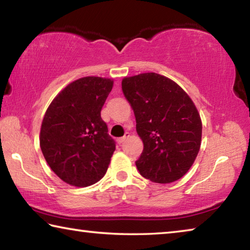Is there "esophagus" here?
Instances as JSON below:
<instances>
[{"instance_id":"34e87169","label":"esophagus","mask_w":250,"mask_h":250,"mask_svg":"<svg viewBox=\"0 0 250 250\" xmlns=\"http://www.w3.org/2000/svg\"><path fill=\"white\" fill-rule=\"evenodd\" d=\"M129 137H130V133H129V132H125L124 137L120 138V139H118V142H119L120 145H121V143H124V142H125V141L126 140V139H128Z\"/></svg>"}]
</instances>
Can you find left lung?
Wrapping results in <instances>:
<instances>
[{"mask_svg":"<svg viewBox=\"0 0 250 250\" xmlns=\"http://www.w3.org/2000/svg\"><path fill=\"white\" fill-rule=\"evenodd\" d=\"M133 109L143 151L135 162L154 183L180 180L193 166L202 140V120L189 96L175 82L155 73L122 79Z\"/></svg>","mask_w":250,"mask_h":250,"instance_id":"1","label":"left lung"}]
</instances>
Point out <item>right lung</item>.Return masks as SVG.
Wrapping results in <instances>:
<instances>
[{"label": "right lung", "instance_id": "right-lung-1", "mask_svg": "<svg viewBox=\"0 0 250 250\" xmlns=\"http://www.w3.org/2000/svg\"><path fill=\"white\" fill-rule=\"evenodd\" d=\"M113 87L109 78H79L55 97L41 126L46 162L65 183L86 188L104 176L116 150L100 112Z\"/></svg>", "mask_w": 250, "mask_h": 250}]
</instances>
